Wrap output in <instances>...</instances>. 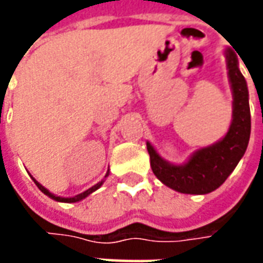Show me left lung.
<instances>
[{
    "mask_svg": "<svg viewBox=\"0 0 263 263\" xmlns=\"http://www.w3.org/2000/svg\"><path fill=\"white\" fill-rule=\"evenodd\" d=\"M228 80L232 90V120L226 137L197 149L183 165L163 159L152 143L146 142L151 167L167 187L184 194H207L226 182L247 151L251 135V111L247 81L238 67L237 53L226 50Z\"/></svg>",
    "mask_w": 263,
    "mask_h": 263,
    "instance_id": "8db88e82",
    "label": "left lung"
}]
</instances>
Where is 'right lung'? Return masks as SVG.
Listing matches in <instances>:
<instances>
[{"label":"right lung","mask_w":263,"mask_h":263,"mask_svg":"<svg viewBox=\"0 0 263 263\" xmlns=\"http://www.w3.org/2000/svg\"><path fill=\"white\" fill-rule=\"evenodd\" d=\"M108 173H109V172H107V175H105V177L108 176ZM32 180L35 182V184H36L37 187H39V190H41V192H42L43 194H46L48 197L53 198V200H56V201H60V203H76V201H80V200H83V198H86L87 196H90V194H91L92 192H96L97 189L101 187V184H103V183H104V180H101V182H98L97 184H94V186L88 189V190H86V192H83V193H80V194H77V196H73V197H60V196H56V194L50 193L48 189L43 187L42 184H41V183H39V182H36V180H35L33 177H32Z\"/></svg>","instance_id":"right-lung-1"}]
</instances>
